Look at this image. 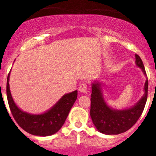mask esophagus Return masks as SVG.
<instances>
[{
  "label": "esophagus",
  "instance_id": "obj_1",
  "mask_svg": "<svg viewBox=\"0 0 156 156\" xmlns=\"http://www.w3.org/2000/svg\"><path fill=\"white\" fill-rule=\"evenodd\" d=\"M79 90L81 93H87V86L86 83H83L80 85Z\"/></svg>",
  "mask_w": 156,
  "mask_h": 156
}]
</instances>
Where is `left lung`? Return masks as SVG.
I'll list each match as a JSON object with an SVG mask.
<instances>
[{"instance_id": "1", "label": "left lung", "mask_w": 156, "mask_h": 156, "mask_svg": "<svg viewBox=\"0 0 156 156\" xmlns=\"http://www.w3.org/2000/svg\"><path fill=\"white\" fill-rule=\"evenodd\" d=\"M135 64L140 68L146 77L144 85V94L133 106L122 109H115L107 104L103 96L102 83L94 80L91 83L90 115L92 122L100 133L107 135H116L126 132L138 120L142 113L148 98V78L140 58L135 55Z\"/></svg>"}]
</instances>
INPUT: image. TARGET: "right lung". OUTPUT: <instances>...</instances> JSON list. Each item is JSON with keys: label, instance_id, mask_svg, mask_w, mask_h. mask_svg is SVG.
I'll return each instance as SVG.
<instances>
[{"label": "right lung", "instance_id": "1", "mask_svg": "<svg viewBox=\"0 0 156 156\" xmlns=\"http://www.w3.org/2000/svg\"><path fill=\"white\" fill-rule=\"evenodd\" d=\"M10 73L7 80V98L12 115L19 126L27 133L36 136L46 137L57 133L65 123L76 100L77 90L64 94L51 108L43 113H29L19 108L14 101L9 86Z\"/></svg>", "mask_w": 156, "mask_h": 156}]
</instances>
